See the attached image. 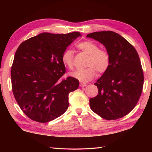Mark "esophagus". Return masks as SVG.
I'll return each mask as SVG.
<instances>
[{
	"instance_id": "34e87169",
	"label": "esophagus",
	"mask_w": 152,
	"mask_h": 152,
	"mask_svg": "<svg viewBox=\"0 0 152 152\" xmlns=\"http://www.w3.org/2000/svg\"><path fill=\"white\" fill-rule=\"evenodd\" d=\"M80 86L81 88H83V87H85L87 86V83H83V82H80Z\"/></svg>"
}]
</instances>
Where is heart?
I'll use <instances>...</instances> for the list:
<instances>
[{
	"label": "heart",
	"instance_id": "obj_1",
	"mask_svg": "<svg viewBox=\"0 0 152 152\" xmlns=\"http://www.w3.org/2000/svg\"><path fill=\"white\" fill-rule=\"evenodd\" d=\"M77 48L82 52L88 55L85 69H79L70 73V76L81 82H88L95 76L96 71L100 74L108 70L110 63L108 52L104 49H100L96 43L90 40L83 41L77 44ZM62 63L64 66L72 69L74 67V53L68 49L62 55Z\"/></svg>",
	"mask_w": 152,
	"mask_h": 152
}]
</instances>
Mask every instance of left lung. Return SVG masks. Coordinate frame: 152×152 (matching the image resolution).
I'll list each match as a JSON object with an SVG mask.
<instances>
[{
	"label": "left lung",
	"instance_id": "obj_1",
	"mask_svg": "<svg viewBox=\"0 0 152 152\" xmlns=\"http://www.w3.org/2000/svg\"><path fill=\"white\" fill-rule=\"evenodd\" d=\"M87 37L104 45L110 57L108 70L95 83L98 95L90 99V108L107 120L121 118L135 107L142 92L144 74L139 56L135 48L115 32H95Z\"/></svg>",
	"mask_w": 152,
	"mask_h": 152
}]
</instances>
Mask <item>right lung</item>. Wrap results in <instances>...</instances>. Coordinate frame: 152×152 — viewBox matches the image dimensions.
<instances>
[{
	"instance_id": "right-lung-1",
	"label": "right lung",
	"mask_w": 152,
	"mask_h": 152,
	"mask_svg": "<svg viewBox=\"0 0 152 152\" xmlns=\"http://www.w3.org/2000/svg\"><path fill=\"white\" fill-rule=\"evenodd\" d=\"M81 37L43 33L19 45L11 69L12 88L21 110L33 121L46 123L59 117L69 107V95L78 89L72 77L61 80L65 73L61 60L66 48Z\"/></svg>"
}]
</instances>
